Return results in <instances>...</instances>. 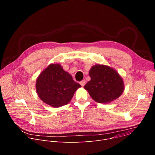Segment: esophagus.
I'll list each match as a JSON object with an SVG mask.
<instances>
[{
	"label": "esophagus",
	"instance_id": "1",
	"mask_svg": "<svg viewBox=\"0 0 155 155\" xmlns=\"http://www.w3.org/2000/svg\"><path fill=\"white\" fill-rule=\"evenodd\" d=\"M80 84L81 85V86H84V85L86 84V80H82L80 82Z\"/></svg>",
	"mask_w": 155,
	"mask_h": 155
}]
</instances>
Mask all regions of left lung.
I'll use <instances>...</instances> for the list:
<instances>
[{
	"mask_svg": "<svg viewBox=\"0 0 155 155\" xmlns=\"http://www.w3.org/2000/svg\"><path fill=\"white\" fill-rule=\"evenodd\" d=\"M91 77L84 88L97 102L107 104L118 98L124 91L122 78L112 68L105 65H95L89 72Z\"/></svg>",
	"mask_w": 155,
	"mask_h": 155,
	"instance_id": "1",
	"label": "left lung"
}]
</instances>
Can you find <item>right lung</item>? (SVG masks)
Listing matches in <instances>:
<instances>
[{
    "mask_svg": "<svg viewBox=\"0 0 155 155\" xmlns=\"http://www.w3.org/2000/svg\"><path fill=\"white\" fill-rule=\"evenodd\" d=\"M80 87L59 64H50L36 80L38 97L43 102L53 107L68 104Z\"/></svg>",
    "mask_w": 155,
    "mask_h": 155,
    "instance_id": "right-lung-1",
    "label": "right lung"
}]
</instances>
